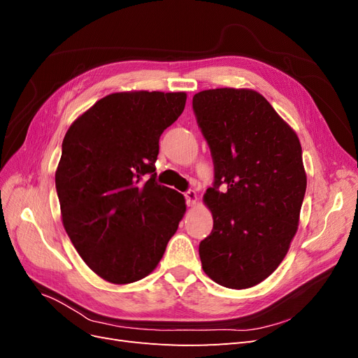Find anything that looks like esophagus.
<instances>
[{"label": "esophagus", "mask_w": 358, "mask_h": 358, "mask_svg": "<svg viewBox=\"0 0 358 358\" xmlns=\"http://www.w3.org/2000/svg\"><path fill=\"white\" fill-rule=\"evenodd\" d=\"M185 199H187V204L191 206V208H192V206L197 204V200H199L197 192L192 191V189H188V191L185 192Z\"/></svg>", "instance_id": "34e87169"}]
</instances>
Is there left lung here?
<instances>
[{
    "instance_id": "obj_1",
    "label": "left lung",
    "mask_w": 358,
    "mask_h": 358,
    "mask_svg": "<svg viewBox=\"0 0 358 358\" xmlns=\"http://www.w3.org/2000/svg\"><path fill=\"white\" fill-rule=\"evenodd\" d=\"M192 109L215 167L203 197L213 230L200 242L201 266L216 284L251 288L275 272L297 231L306 192L299 137L252 90L201 91Z\"/></svg>"
}]
</instances>
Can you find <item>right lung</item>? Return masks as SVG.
Segmentation results:
<instances>
[{
    "instance_id": "right-lung-1",
    "label": "right lung",
    "mask_w": 358,
    "mask_h": 358,
    "mask_svg": "<svg viewBox=\"0 0 358 358\" xmlns=\"http://www.w3.org/2000/svg\"><path fill=\"white\" fill-rule=\"evenodd\" d=\"M185 101V92L110 94L64 137L55 173L64 229L107 282L131 284L152 272L187 210L180 192L157 183L154 166L159 137Z\"/></svg>"
}]
</instances>
